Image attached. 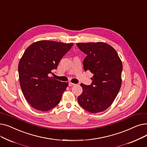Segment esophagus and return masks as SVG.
<instances>
[{
  "mask_svg": "<svg viewBox=\"0 0 147 147\" xmlns=\"http://www.w3.org/2000/svg\"><path fill=\"white\" fill-rule=\"evenodd\" d=\"M75 85H76L75 84H73V83H71V82H69V84H68V85L69 86H74Z\"/></svg>",
  "mask_w": 147,
  "mask_h": 147,
  "instance_id": "1",
  "label": "esophagus"
}]
</instances>
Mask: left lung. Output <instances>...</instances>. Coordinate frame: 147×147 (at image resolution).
I'll return each instance as SVG.
<instances>
[{
  "label": "left lung",
  "mask_w": 147,
  "mask_h": 147,
  "mask_svg": "<svg viewBox=\"0 0 147 147\" xmlns=\"http://www.w3.org/2000/svg\"><path fill=\"white\" fill-rule=\"evenodd\" d=\"M77 46L87 55L84 70L94 74L91 85L80 84L83 92L78 102L91 113L103 112L112 104L120 89L122 62L116 50L107 43L79 42Z\"/></svg>",
  "instance_id": "obj_1"
}]
</instances>
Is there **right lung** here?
Masks as SVG:
<instances>
[{"instance_id":"obj_1","label":"right lung","mask_w":147,"mask_h":147,"mask_svg":"<svg viewBox=\"0 0 147 147\" xmlns=\"http://www.w3.org/2000/svg\"><path fill=\"white\" fill-rule=\"evenodd\" d=\"M73 46V43L41 40L25 50L18 63L19 80L25 98L34 109L47 111L60 102L68 84L49 74Z\"/></svg>"}]
</instances>
